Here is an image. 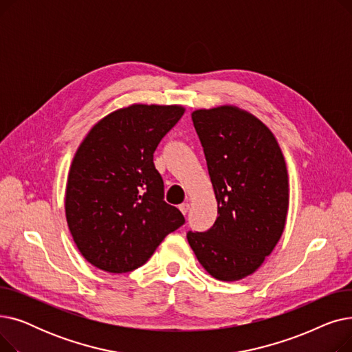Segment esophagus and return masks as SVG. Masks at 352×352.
<instances>
[{"label": "esophagus", "instance_id": "obj_1", "mask_svg": "<svg viewBox=\"0 0 352 352\" xmlns=\"http://www.w3.org/2000/svg\"><path fill=\"white\" fill-rule=\"evenodd\" d=\"M188 210H190V202H182V204L179 206V211L186 215L187 212H188Z\"/></svg>", "mask_w": 352, "mask_h": 352}]
</instances>
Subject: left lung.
<instances>
[{"label": "left lung", "mask_w": 352, "mask_h": 352, "mask_svg": "<svg viewBox=\"0 0 352 352\" xmlns=\"http://www.w3.org/2000/svg\"><path fill=\"white\" fill-rule=\"evenodd\" d=\"M204 148L218 217L206 232L187 234L198 263L219 281L255 272L285 228L288 173L278 141L255 116L235 105L191 114Z\"/></svg>", "instance_id": "8db88e82"}]
</instances>
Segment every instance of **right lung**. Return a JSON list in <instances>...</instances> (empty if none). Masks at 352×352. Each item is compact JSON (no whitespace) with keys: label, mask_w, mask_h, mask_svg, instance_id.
<instances>
[{"label":"right lung","mask_w":352,"mask_h":352,"mask_svg":"<svg viewBox=\"0 0 352 352\" xmlns=\"http://www.w3.org/2000/svg\"><path fill=\"white\" fill-rule=\"evenodd\" d=\"M184 113L182 105L131 104L101 118L80 144L67 179L65 217L91 265L111 274L133 271L186 223L164 201L153 161Z\"/></svg>","instance_id":"right-lung-1"}]
</instances>
